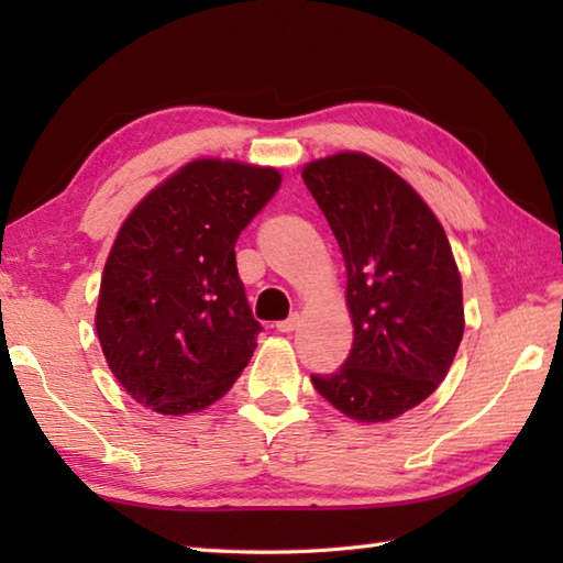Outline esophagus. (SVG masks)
<instances>
[{
	"instance_id": "34e87169",
	"label": "esophagus",
	"mask_w": 563,
	"mask_h": 563,
	"mask_svg": "<svg viewBox=\"0 0 563 563\" xmlns=\"http://www.w3.org/2000/svg\"><path fill=\"white\" fill-rule=\"evenodd\" d=\"M297 327H300V314H292L290 319H285L278 324V331L280 333H292Z\"/></svg>"
}]
</instances>
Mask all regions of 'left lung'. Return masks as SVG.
Returning <instances> with one entry per match:
<instances>
[{
	"label": "left lung",
	"mask_w": 563,
	"mask_h": 563,
	"mask_svg": "<svg viewBox=\"0 0 563 563\" xmlns=\"http://www.w3.org/2000/svg\"><path fill=\"white\" fill-rule=\"evenodd\" d=\"M345 263L353 349L314 389L357 423H385L426 401L464 333L462 278L448 234L416 188L365 152L302 166Z\"/></svg>",
	"instance_id": "8db88e82"
}]
</instances>
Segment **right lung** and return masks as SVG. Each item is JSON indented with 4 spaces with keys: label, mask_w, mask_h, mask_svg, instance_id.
Segmentation results:
<instances>
[{
    "label": "right lung",
    "mask_w": 563,
    "mask_h": 563,
    "mask_svg": "<svg viewBox=\"0 0 563 563\" xmlns=\"http://www.w3.org/2000/svg\"><path fill=\"white\" fill-rule=\"evenodd\" d=\"M280 181L275 166L194 159L152 188L118 230L93 324L113 377L145 409H208L249 365L261 324L234 244Z\"/></svg>",
    "instance_id": "obj_1"
}]
</instances>
